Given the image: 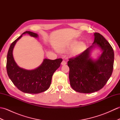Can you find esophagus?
Here are the masks:
<instances>
[{
	"label": "esophagus",
	"mask_w": 120,
	"mask_h": 120,
	"mask_svg": "<svg viewBox=\"0 0 120 120\" xmlns=\"http://www.w3.org/2000/svg\"><path fill=\"white\" fill-rule=\"evenodd\" d=\"M66 64H67V62H66L64 60H63L62 61V62H61V65H65Z\"/></svg>",
	"instance_id": "obj_1"
}]
</instances>
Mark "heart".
Wrapping results in <instances>:
<instances>
[{
  "instance_id": "1",
  "label": "heart",
  "mask_w": 120,
  "mask_h": 120,
  "mask_svg": "<svg viewBox=\"0 0 120 120\" xmlns=\"http://www.w3.org/2000/svg\"><path fill=\"white\" fill-rule=\"evenodd\" d=\"M86 45L85 43L79 42L77 40H73L64 46H62L58 48V51L60 52H65L67 51L72 49L70 55L74 57L82 52L85 49Z\"/></svg>"
}]
</instances>
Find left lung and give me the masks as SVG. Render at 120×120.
Segmentation results:
<instances>
[{
    "mask_svg": "<svg viewBox=\"0 0 120 120\" xmlns=\"http://www.w3.org/2000/svg\"><path fill=\"white\" fill-rule=\"evenodd\" d=\"M94 41L90 47L75 58L70 59L69 79L71 87L79 93H90L101 90L112 75L114 52L109 43L98 33L94 34ZM95 48L101 50L96 59L90 56Z\"/></svg>",
    "mask_w": 120,
    "mask_h": 120,
    "instance_id": "1",
    "label": "left lung"
}]
</instances>
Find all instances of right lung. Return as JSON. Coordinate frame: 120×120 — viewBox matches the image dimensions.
<instances>
[{
  "label": "right lung",
  "mask_w": 120,
  "mask_h": 120,
  "mask_svg": "<svg viewBox=\"0 0 120 120\" xmlns=\"http://www.w3.org/2000/svg\"><path fill=\"white\" fill-rule=\"evenodd\" d=\"M25 34L35 38H39V35L35 33L27 31L12 43L7 55V73L12 82L20 91L26 93H40L49 88L53 74L60 67L62 59H44L41 64L34 70L19 67L15 61L13 50L16 42Z\"/></svg>",
  "instance_id": "1"
}]
</instances>
